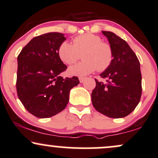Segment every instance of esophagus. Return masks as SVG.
I'll return each instance as SVG.
<instances>
[{"mask_svg": "<svg viewBox=\"0 0 158 158\" xmlns=\"http://www.w3.org/2000/svg\"><path fill=\"white\" fill-rule=\"evenodd\" d=\"M79 81H80V82L81 83V82H83V81H85V77H79Z\"/></svg>", "mask_w": 158, "mask_h": 158, "instance_id": "obj_1", "label": "esophagus"}]
</instances>
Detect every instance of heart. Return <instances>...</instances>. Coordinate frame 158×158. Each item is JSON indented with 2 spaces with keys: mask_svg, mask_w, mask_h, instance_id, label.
<instances>
[{
  "mask_svg": "<svg viewBox=\"0 0 158 158\" xmlns=\"http://www.w3.org/2000/svg\"><path fill=\"white\" fill-rule=\"evenodd\" d=\"M58 55L66 64H74L82 55V61L69 68V73L73 76L88 75L96 70L105 71L114 61L111 45L93 33L77 36L73 40V44L63 41L58 48Z\"/></svg>",
  "mask_w": 158,
  "mask_h": 158,
  "instance_id": "1",
  "label": "heart"
}]
</instances>
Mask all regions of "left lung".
<instances>
[{"label":"left lung","mask_w":158,"mask_h":158,"mask_svg":"<svg viewBox=\"0 0 158 158\" xmlns=\"http://www.w3.org/2000/svg\"><path fill=\"white\" fill-rule=\"evenodd\" d=\"M114 50V61L100 74L106 82L95 79L91 94L95 109L110 118H122L131 114L140 100L142 76L139 61L125 40L114 32L102 31Z\"/></svg>","instance_id":"left-lung-1"}]
</instances>
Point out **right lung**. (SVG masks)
Here are the masks:
<instances>
[{
	"instance_id": "right-lung-1",
	"label": "right lung",
	"mask_w": 158,
	"mask_h": 158,
	"mask_svg": "<svg viewBox=\"0 0 158 158\" xmlns=\"http://www.w3.org/2000/svg\"><path fill=\"white\" fill-rule=\"evenodd\" d=\"M66 38L59 32L34 37L18 56L16 90L24 108L39 118H48L65 108L71 88L79 83L77 77L64 79L67 66L58 48Z\"/></svg>"
}]
</instances>
